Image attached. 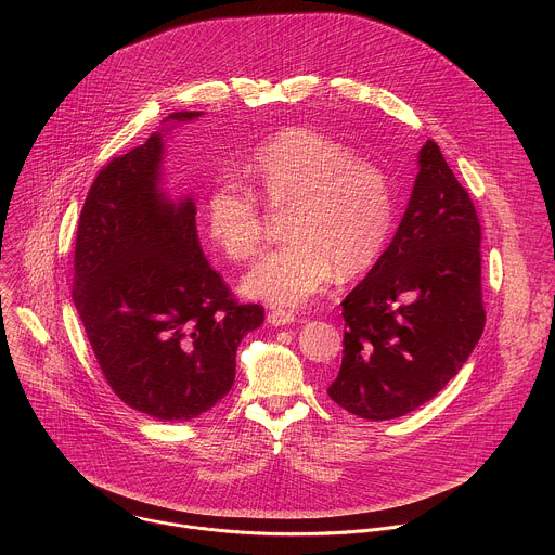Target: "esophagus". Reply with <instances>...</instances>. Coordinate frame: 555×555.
Listing matches in <instances>:
<instances>
[{
  "mask_svg": "<svg viewBox=\"0 0 555 555\" xmlns=\"http://www.w3.org/2000/svg\"><path fill=\"white\" fill-rule=\"evenodd\" d=\"M268 323L272 327H283V325H292L296 323V315L292 311H285V309H274L268 313Z\"/></svg>",
  "mask_w": 555,
  "mask_h": 555,
  "instance_id": "34e87169",
  "label": "esophagus"
}]
</instances>
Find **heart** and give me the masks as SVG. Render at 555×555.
Here are the masks:
<instances>
[{
	"label": "heart",
	"mask_w": 555,
	"mask_h": 555,
	"mask_svg": "<svg viewBox=\"0 0 555 555\" xmlns=\"http://www.w3.org/2000/svg\"><path fill=\"white\" fill-rule=\"evenodd\" d=\"M244 176L270 206L289 204V240L242 283L250 298L300 307L336 270L353 276L382 255L395 219L392 189L377 165L360 160L347 144L305 127L285 129L253 151ZM251 192L232 176H217L204 197L206 232L232 261L261 250L263 215Z\"/></svg>",
	"instance_id": "obj_1"
}]
</instances>
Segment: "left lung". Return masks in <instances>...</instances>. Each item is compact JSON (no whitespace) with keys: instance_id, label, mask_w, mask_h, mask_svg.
Listing matches in <instances>:
<instances>
[{"instance_id":"left-lung-1","label":"left lung","mask_w":555,"mask_h":555,"mask_svg":"<svg viewBox=\"0 0 555 555\" xmlns=\"http://www.w3.org/2000/svg\"><path fill=\"white\" fill-rule=\"evenodd\" d=\"M417 165L392 242L340 302L345 351L327 392L371 422L430 402L486 327L477 210L433 140Z\"/></svg>"}]
</instances>
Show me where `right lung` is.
Listing matches in <instances>:
<instances>
[{
	"label": "right lung",
	"mask_w": 555,
	"mask_h": 555,
	"mask_svg": "<svg viewBox=\"0 0 555 555\" xmlns=\"http://www.w3.org/2000/svg\"><path fill=\"white\" fill-rule=\"evenodd\" d=\"M163 129L96 176L76 230L74 305L118 398L153 420L189 422L232 388L236 349L263 323L208 266L195 199L165 191Z\"/></svg>",
	"instance_id": "obj_1"
}]
</instances>
